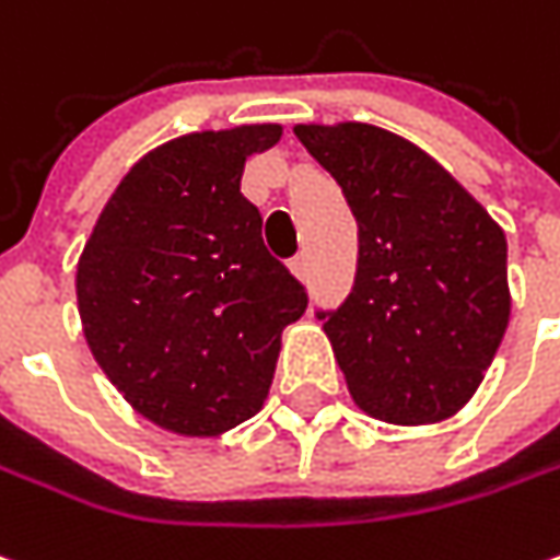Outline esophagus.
<instances>
[{
    "label": "esophagus",
    "instance_id": "1",
    "mask_svg": "<svg viewBox=\"0 0 560 560\" xmlns=\"http://www.w3.org/2000/svg\"><path fill=\"white\" fill-rule=\"evenodd\" d=\"M291 272L298 276V279H310V254L301 250V254L291 259Z\"/></svg>",
    "mask_w": 560,
    "mask_h": 560
}]
</instances>
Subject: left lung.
<instances>
[{
	"label": "left lung",
	"mask_w": 560,
	"mask_h": 560,
	"mask_svg": "<svg viewBox=\"0 0 560 560\" xmlns=\"http://www.w3.org/2000/svg\"><path fill=\"white\" fill-rule=\"evenodd\" d=\"M357 219L348 298L316 310L353 401L385 423L445 420L470 401L508 316V241L404 137L373 125L294 128Z\"/></svg>",
	"instance_id": "8db88e82"
}]
</instances>
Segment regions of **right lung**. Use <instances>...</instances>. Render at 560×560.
Returning a JSON list of instances; mask_svg holds the SVG:
<instances>
[{"label": "right lung", "instance_id": "1", "mask_svg": "<svg viewBox=\"0 0 560 560\" xmlns=\"http://www.w3.org/2000/svg\"><path fill=\"white\" fill-rule=\"evenodd\" d=\"M279 125L178 137L118 184L78 262L96 363L147 420L215 435L262 407L306 288L262 244L244 159Z\"/></svg>", "mask_w": 560, "mask_h": 560}]
</instances>
